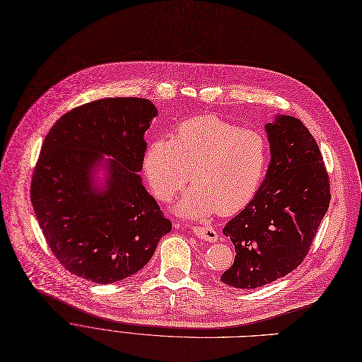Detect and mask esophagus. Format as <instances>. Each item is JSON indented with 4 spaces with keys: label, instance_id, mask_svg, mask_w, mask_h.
<instances>
[{
    "label": "esophagus",
    "instance_id": "34e87169",
    "mask_svg": "<svg viewBox=\"0 0 362 362\" xmlns=\"http://www.w3.org/2000/svg\"><path fill=\"white\" fill-rule=\"evenodd\" d=\"M191 230L199 239H204L208 242L217 240V232L213 229L211 226H194V227H191Z\"/></svg>",
    "mask_w": 362,
    "mask_h": 362
}]
</instances>
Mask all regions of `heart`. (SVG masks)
Listing matches in <instances>:
<instances>
[{
  "label": "heart",
  "mask_w": 362,
  "mask_h": 362,
  "mask_svg": "<svg viewBox=\"0 0 362 362\" xmlns=\"http://www.w3.org/2000/svg\"><path fill=\"white\" fill-rule=\"evenodd\" d=\"M269 164V148L259 132L240 129L214 116L182 122L170 141L152 142L144 170L154 195L168 202L187 183L177 214L204 218L214 211L232 214L257 195Z\"/></svg>",
  "instance_id": "heart-1"
}]
</instances>
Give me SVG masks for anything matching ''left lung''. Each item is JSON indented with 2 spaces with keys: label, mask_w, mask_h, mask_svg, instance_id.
<instances>
[{
  "label": "left lung",
  "mask_w": 362,
  "mask_h": 362,
  "mask_svg": "<svg viewBox=\"0 0 362 362\" xmlns=\"http://www.w3.org/2000/svg\"><path fill=\"white\" fill-rule=\"evenodd\" d=\"M272 163L252 201L226 224L235 262L221 281L255 289L293 272L310 252L330 204V179L320 148L300 120L265 124Z\"/></svg>",
  "instance_id": "8db88e82"
}]
</instances>
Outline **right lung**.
<instances>
[{
    "instance_id": "add662e5",
    "label": "right lung",
    "mask_w": 362,
    "mask_h": 362,
    "mask_svg": "<svg viewBox=\"0 0 362 362\" xmlns=\"http://www.w3.org/2000/svg\"><path fill=\"white\" fill-rule=\"evenodd\" d=\"M156 116L148 100L104 98L70 110L45 136L30 201L51 252L74 276L98 284L130 277L171 230L138 175ZM103 153L115 160L100 192L90 170Z\"/></svg>"
}]
</instances>
